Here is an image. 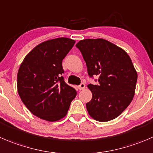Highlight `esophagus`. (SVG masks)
I'll list each match as a JSON object with an SVG mask.
<instances>
[{"mask_svg":"<svg viewBox=\"0 0 153 153\" xmlns=\"http://www.w3.org/2000/svg\"><path fill=\"white\" fill-rule=\"evenodd\" d=\"M78 90H84V89L85 88V84H84V83H81V84H80L79 86H78Z\"/></svg>","mask_w":153,"mask_h":153,"instance_id":"esophagus-1","label":"esophagus"}]
</instances>
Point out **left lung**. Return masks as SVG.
<instances>
[{"instance_id": "8db88e82", "label": "left lung", "mask_w": 153, "mask_h": 153, "mask_svg": "<svg viewBox=\"0 0 153 153\" xmlns=\"http://www.w3.org/2000/svg\"><path fill=\"white\" fill-rule=\"evenodd\" d=\"M76 47L81 52L90 78L99 84H88L92 99L86 104L92 118L107 122L120 115L132 101L137 74L128 54L104 39H86Z\"/></svg>"}]
</instances>
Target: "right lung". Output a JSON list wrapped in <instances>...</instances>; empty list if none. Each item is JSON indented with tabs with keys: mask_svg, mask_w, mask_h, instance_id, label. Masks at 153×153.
Masks as SVG:
<instances>
[{
	"mask_svg": "<svg viewBox=\"0 0 153 153\" xmlns=\"http://www.w3.org/2000/svg\"><path fill=\"white\" fill-rule=\"evenodd\" d=\"M75 42L66 37L42 42L19 67L18 93L27 109L40 119L54 122L63 118L76 96V90L62 76V62Z\"/></svg>",
	"mask_w": 153,
	"mask_h": 153,
	"instance_id": "right-lung-1",
	"label": "right lung"
}]
</instances>
